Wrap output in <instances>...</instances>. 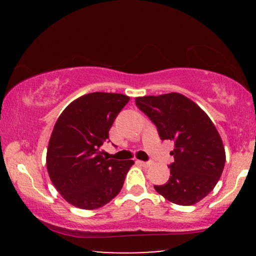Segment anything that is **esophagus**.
Returning <instances> with one entry per match:
<instances>
[{
    "mask_svg": "<svg viewBox=\"0 0 256 256\" xmlns=\"http://www.w3.org/2000/svg\"><path fill=\"white\" fill-rule=\"evenodd\" d=\"M136 163L140 164V166H150V162H143V160H136Z\"/></svg>",
    "mask_w": 256,
    "mask_h": 256,
    "instance_id": "obj_1",
    "label": "esophagus"
}]
</instances>
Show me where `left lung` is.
I'll use <instances>...</instances> for the list:
<instances>
[{
    "label": "left lung",
    "instance_id": "1",
    "mask_svg": "<svg viewBox=\"0 0 256 256\" xmlns=\"http://www.w3.org/2000/svg\"><path fill=\"white\" fill-rule=\"evenodd\" d=\"M136 106L156 126L162 141H174L170 178L154 185L177 205H194L213 190L225 166V149L211 118L194 101L180 93L135 99Z\"/></svg>",
    "mask_w": 256,
    "mask_h": 256
}]
</instances>
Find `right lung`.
I'll return each mask as SVG.
<instances>
[{"instance_id":"1","label":"right lung","mask_w":256,"mask_h":256,"mask_svg":"<svg viewBox=\"0 0 256 256\" xmlns=\"http://www.w3.org/2000/svg\"><path fill=\"white\" fill-rule=\"evenodd\" d=\"M129 96L94 92L68 104L56 122L46 154L51 182L66 202L96 210L110 202L124 186L134 162L108 160L101 146Z\"/></svg>"}]
</instances>
